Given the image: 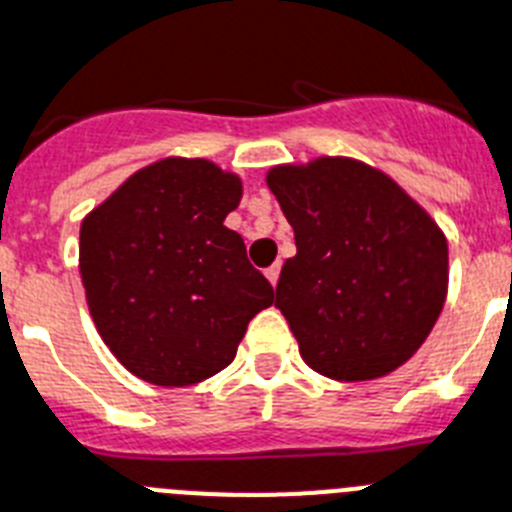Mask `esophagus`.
Returning <instances> with one entry per match:
<instances>
[{
  "label": "esophagus",
  "mask_w": 512,
  "mask_h": 512,
  "mask_svg": "<svg viewBox=\"0 0 512 512\" xmlns=\"http://www.w3.org/2000/svg\"><path fill=\"white\" fill-rule=\"evenodd\" d=\"M265 276H268V281L273 283V286H276V283H278V276H281V263L270 265V268L265 270Z\"/></svg>",
  "instance_id": "esophagus-1"
}]
</instances>
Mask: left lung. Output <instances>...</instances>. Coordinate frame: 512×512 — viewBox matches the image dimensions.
Instances as JSON below:
<instances>
[{
    "label": "left lung",
    "mask_w": 512,
    "mask_h": 512,
    "mask_svg": "<svg viewBox=\"0 0 512 512\" xmlns=\"http://www.w3.org/2000/svg\"><path fill=\"white\" fill-rule=\"evenodd\" d=\"M268 187L294 229L276 307L309 367L377 380L427 341L448 294V239L388 174L354 158L273 166Z\"/></svg>",
    "instance_id": "1"
}]
</instances>
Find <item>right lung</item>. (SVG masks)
<instances>
[{"label":"right lung","instance_id":"right-lung-1","mask_svg":"<svg viewBox=\"0 0 512 512\" xmlns=\"http://www.w3.org/2000/svg\"><path fill=\"white\" fill-rule=\"evenodd\" d=\"M242 179L205 158L135 171L80 226V276L103 343L132 375L195 385L236 356L273 286L223 221Z\"/></svg>","mask_w":512,"mask_h":512}]
</instances>
